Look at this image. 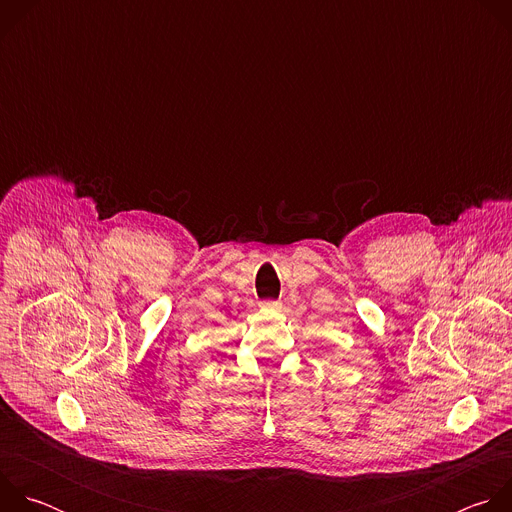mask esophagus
I'll use <instances>...</instances> for the list:
<instances>
[{"label":"esophagus","instance_id":"esophagus-1","mask_svg":"<svg viewBox=\"0 0 512 512\" xmlns=\"http://www.w3.org/2000/svg\"><path fill=\"white\" fill-rule=\"evenodd\" d=\"M263 308H271V310H275V308H279V304L277 302H273V300H267V302H263L261 304Z\"/></svg>","mask_w":512,"mask_h":512}]
</instances>
